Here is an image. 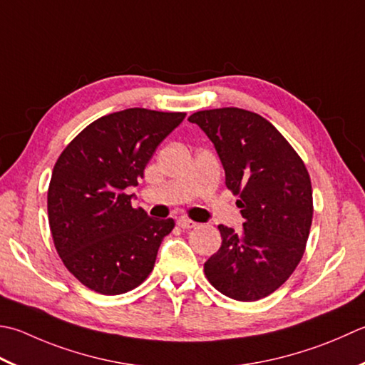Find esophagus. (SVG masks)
Wrapping results in <instances>:
<instances>
[{
    "label": "esophagus",
    "instance_id": "1",
    "mask_svg": "<svg viewBox=\"0 0 365 365\" xmlns=\"http://www.w3.org/2000/svg\"><path fill=\"white\" fill-rule=\"evenodd\" d=\"M177 226L182 227V230H191V227H196V223L188 218H178Z\"/></svg>",
    "mask_w": 365,
    "mask_h": 365
}]
</instances>
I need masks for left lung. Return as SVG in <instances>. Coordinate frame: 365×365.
<instances>
[{
  "label": "left lung",
  "instance_id": "obj_1",
  "mask_svg": "<svg viewBox=\"0 0 365 365\" xmlns=\"http://www.w3.org/2000/svg\"><path fill=\"white\" fill-rule=\"evenodd\" d=\"M209 135L226 187L245 218L237 232L220 225L221 247L204 264L221 294L253 302L272 294L301 262L313 218L309 170L277 128L258 113L223 107L188 118Z\"/></svg>",
  "mask_w": 365,
  "mask_h": 365
}]
</instances>
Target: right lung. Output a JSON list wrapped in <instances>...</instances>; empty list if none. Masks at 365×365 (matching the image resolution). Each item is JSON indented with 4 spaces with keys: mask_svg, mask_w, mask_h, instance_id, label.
Returning a JSON list of instances; mask_svg holds the SVG:
<instances>
[{
    "mask_svg": "<svg viewBox=\"0 0 365 365\" xmlns=\"http://www.w3.org/2000/svg\"><path fill=\"white\" fill-rule=\"evenodd\" d=\"M185 112L134 107L90 123L63 150L47 191L48 225L66 269L91 291L117 296L153 270L174 220H156L131 205L156 147Z\"/></svg>",
    "mask_w": 365,
    "mask_h": 365,
    "instance_id": "obj_1",
    "label": "right lung"
}]
</instances>
